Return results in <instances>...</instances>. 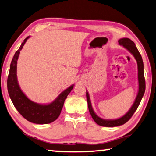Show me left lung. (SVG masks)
I'll list each match as a JSON object with an SVG mask.
<instances>
[{"label":"left lung","mask_w":156,"mask_h":156,"mask_svg":"<svg viewBox=\"0 0 156 156\" xmlns=\"http://www.w3.org/2000/svg\"><path fill=\"white\" fill-rule=\"evenodd\" d=\"M118 43L119 45H120V46H123L125 49H127L134 56L135 60H136L137 69H138V93H137L136 97L135 98L134 102L132 104V107L129 108V110L127 112V113H125L123 116H122L121 117L117 119H103L99 117L94 110L91 105L89 94L87 90V100L90 114H91L92 118L95 121V122L98 124V125L103 126V127H117V126L122 125L127 122L129 119L132 117L133 114L134 113V112L136 110L142 98H143L146 89V83L144 73V62L141 54L139 53L138 49L136 47V45H135L134 43L132 40L128 39V38H122V39H119L118 40Z\"/></svg>","instance_id":"obj_1"}]
</instances>
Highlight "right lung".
I'll return each instance as SVG.
<instances>
[{
    "instance_id": "obj_1",
    "label": "right lung",
    "mask_w": 156,
    "mask_h": 156,
    "mask_svg": "<svg viewBox=\"0 0 156 156\" xmlns=\"http://www.w3.org/2000/svg\"><path fill=\"white\" fill-rule=\"evenodd\" d=\"M27 37L22 42L19 49L15 53L11 61L10 71L8 77V91L10 98L17 111L27 120L35 124H48L53 122L59 117L65 100L74 88V84L62 91L53 101L50 103L41 104L30 100L22 91L17 76V64L20 51L23 48L27 39Z\"/></svg>"
}]
</instances>
